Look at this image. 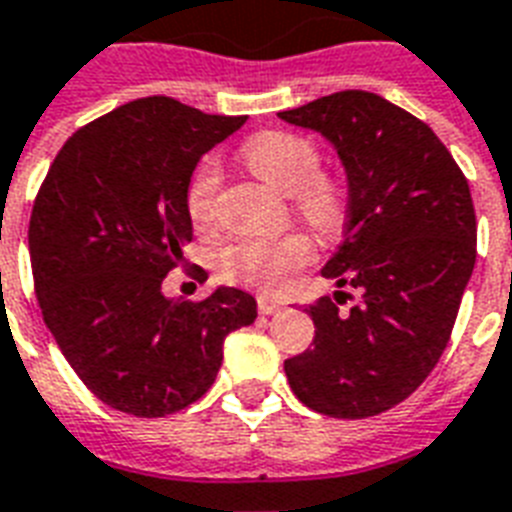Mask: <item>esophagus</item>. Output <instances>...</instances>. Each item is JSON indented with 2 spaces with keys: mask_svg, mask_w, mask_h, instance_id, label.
I'll return each mask as SVG.
<instances>
[{
  "mask_svg": "<svg viewBox=\"0 0 512 512\" xmlns=\"http://www.w3.org/2000/svg\"><path fill=\"white\" fill-rule=\"evenodd\" d=\"M259 312L261 315H275V312H280V304L269 299H259Z\"/></svg>",
  "mask_w": 512,
  "mask_h": 512,
  "instance_id": "esophagus-1",
  "label": "esophagus"
}]
</instances>
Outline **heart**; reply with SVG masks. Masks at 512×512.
Instances as JSON below:
<instances>
[{
  "label": "heart",
  "mask_w": 512,
  "mask_h": 512,
  "mask_svg": "<svg viewBox=\"0 0 512 512\" xmlns=\"http://www.w3.org/2000/svg\"><path fill=\"white\" fill-rule=\"evenodd\" d=\"M245 165L264 181L293 194L296 211L310 221L312 227L331 232L344 221L347 192L339 178L318 173V146L296 133H261L251 138L243 149ZM216 194H219V168L205 160L197 165L192 181L186 186V213L194 227H211L216 216ZM312 240L307 235L285 237H240L219 253L221 277L235 285H245L259 293H277L288 283V277L312 259Z\"/></svg>",
  "instance_id": "obj_1"
}]
</instances>
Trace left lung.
<instances>
[{"label":"left lung","mask_w":512,"mask_h":512,"mask_svg":"<svg viewBox=\"0 0 512 512\" xmlns=\"http://www.w3.org/2000/svg\"><path fill=\"white\" fill-rule=\"evenodd\" d=\"M277 117L339 154L347 224L323 277L360 291L350 312L328 296L312 304L315 347L285 360V376L318 414L374 417L417 390L449 344L475 267L470 186L441 138L382 95L342 90Z\"/></svg>","instance_id":"1"}]
</instances>
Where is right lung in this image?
Wrapping results in <instances>:
<instances>
[{"instance_id":"1","label":"right lung","mask_w":512,"mask_h":512,"mask_svg":"<svg viewBox=\"0 0 512 512\" xmlns=\"http://www.w3.org/2000/svg\"><path fill=\"white\" fill-rule=\"evenodd\" d=\"M245 117L138 98L63 144L34 202L29 253L42 318L95 398L165 417L202 398L224 339L256 320V299L219 285L170 299L162 280L192 243L186 186Z\"/></svg>"}]
</instances>
